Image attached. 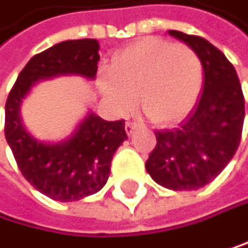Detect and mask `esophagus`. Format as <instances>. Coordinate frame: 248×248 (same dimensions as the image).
<instances>
[{"label": "esophagus", "mask_w": 248, "mask_h": 248, "mask_svg": "<svg viewBox=\"0 0 248 248\" xmlns=\"http://www.w3.org/2000/svg\"><path fill=\"white\" fill-rule=\"evenodd\" d=\"M137 129V123H132V122H126V125H125V131L128 135H131L134 131Z\"/></svg>", "instance_id": "esophagus-1"}]
</instances>
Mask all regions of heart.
<instances>
[{
  "label": "heart",
  "mask_w": 248,
  "mask_h": 248,
  "mask_svg": "<svg viewBox=\"0 0 248 248\" xmlns=\"http://www.w3.org/2000/svg\"><path fill=\"white\" fill-rule=\"evenodd\" d=\"M203 66L186 45L158 37L139 40L119 52L104 90L119 109L132 108L140 93L143 111L158 125L182 122L197 104Z\"/></svg>",
  "instance_id": "1"
}]
</instances>
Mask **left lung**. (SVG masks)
<instances>
[{
    "label": "left lung",
    "mask_w": 248,
    "mask_h": 248,
    "mask_svg": "<svg viewBox=\"0 0 248 248\" xmlns=\"http://www.w3.org/2000/svg\"><path fill=\"white\" fill-rule=\"evenodd\" d=\"M169 34L199 55L203 90L178 128L155 132L146 170L161 186L191 191L216 179L233 158L243 134L244 96L235 67L220 49L199 36L176 30Z\"/></svg>",
    "instance_id": "8db88e82"
}]
</instances>
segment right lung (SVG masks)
<instances>
[{"mask_svg":"<svg viewBox=\"0 0 248 248\" xmlns=\"http://www.w3.org/2000/svg\"><path fill=\"white\" fill-rule=\"evenodd\" d=\"M99 43L94 39L66 40L27 63L5 102V140L24 178L57 202H77L102 190L111 159L128 139L125 120L108 122L89 111L67 139L49 143L32 137L21 119V105L36 82L62 75L94 79Z\"/></svg>","mask_w":248,"mask_h":248,"instance_id":"add662e5","label":"right lung"}]
</instances>
